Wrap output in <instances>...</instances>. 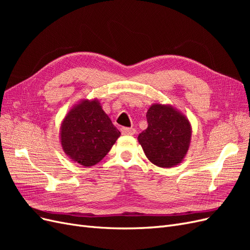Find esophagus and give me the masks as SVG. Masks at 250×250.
<instances>
[{
    "mask_svg": "<svg viewBox=\"0 0 250 250\" xmlns=\"http://www.w3.org/2000/svg\"><path fill=\"white\" fill-rule=\"evenodd\" d=\"M121 132L124 135H133L135 133L134 128H127V127H122L121 128Z\"/></svg>",
    "mask_w": 250,
    "mask_h": 250,
    "instance_id": "1",
    "label": "esophagus"
}]
</instances>
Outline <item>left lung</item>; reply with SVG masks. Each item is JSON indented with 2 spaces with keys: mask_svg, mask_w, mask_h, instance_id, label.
<instances>
[{
  "mask_svg": "<svg viewBox=\"0 0 250 250\" xmlns=\"http://www.w3.org/2000/svg\"><path fill=\"white\" fill-rule=\"evenodd\" d=\"M147 129L138 137L148 160L161 168H172L186 157L192 126L183 112L170 104L155 102L147 111Z\"/></svg>",
  "mask_w": 250,
  "mask_h": 250,
  "instance_id": "8db88e82",
  "label": "left lung"
}]
</instances>
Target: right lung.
<instances>
[{
    "label": "right lung",
    "instance_id": "right-lung-1",
    "mask_svg": "<svg viewBox=\"0 0 250 250\" xmlns=\"http://www.w3.org/2000/svg\"><path fill=\"white\" fill-rule=\"evenodd\" d=\"M120 135L95 98L73 105L62 122L59 140L71 161L88 168L103 160Z\"/></svg>",
    "mask_w": 250,
    "mask_h": 250
}]
</instances>
